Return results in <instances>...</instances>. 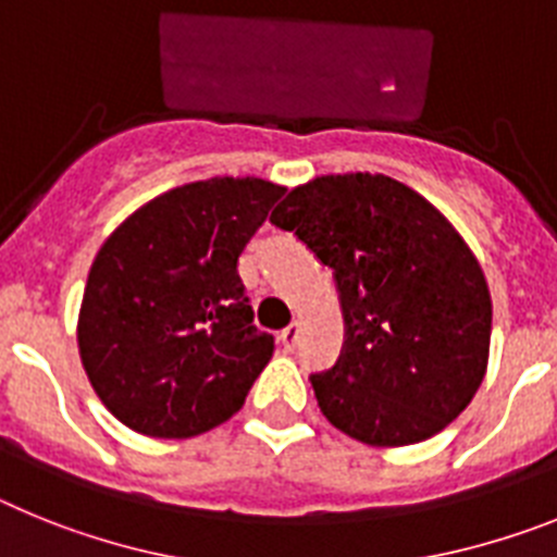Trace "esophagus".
<instances>
[{
    "instance_id": "1",
    "label": "esophagus",
    "mask_w": 557,
    "mask_h": 557,
    "mask_svg": "<svg viewBox=\"0 0 557 557\" xmlns=\"http://www.w3.org/2000/svg\"><path fill=\"white\" fill-rule=\"evenodd\" d=\"M277 338H280V345H283V350H294L299 338V322H292L285 331H280Z\"/></svg>"
}]
</instances>
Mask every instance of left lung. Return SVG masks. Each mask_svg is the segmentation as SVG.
<instances>
[{
	"mask_svg": "<svg viewBox=\"0 0 557 557\" xmlns=\"http://www.w3.org/2000/svg\"><path fill=\"white\" fill-rule=\"evenodd\" d=\"M272 224L336 274L347 342L311 386L338 432L398 448L457 420L485 381L493 306L451 221L384 173H331L294 187Z\"/></svg>",
	"mask_w": 557,
	"mask_h": 557,
	"instance_id": "8db88e82",
	"label": "left lung"
}]
</instances>
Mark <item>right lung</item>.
Wrapping results in <instances>:
<instances>
[{"label": "right lung", "instance_id": "add662e5", "mask_svg": "<svg viewBox=\"0 0 557 557\" xmlns=\"http://www.w3.org/2000/svg\"><path fill=\"white\" fill-rule=\"evenodd\" d=\"M283 193L258 176L190 182L134 210L100 246L77 352L120 423L185 440L244 406L274 336L251 325L238 258Z\"/></svg>", "mask_w": 557, "mask_h": 557}]
</instances>
